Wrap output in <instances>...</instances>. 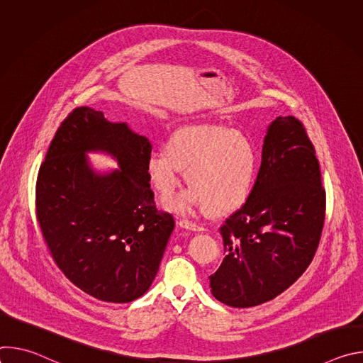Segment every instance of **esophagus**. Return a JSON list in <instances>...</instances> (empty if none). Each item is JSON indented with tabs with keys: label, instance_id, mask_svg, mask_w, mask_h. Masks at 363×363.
<instances>
[{
	"label": "esophagus",
	"instance_id": "34e87169",
	"mask_svg": "<svg viewBox=\"0 0 363 363\" xmlns=\"http://www.w3.org/2000/svg\"><path fill=\"white\" fill-rule=\"evenodd\" d=\"M178 224H179V227H182L185 230H192V231H202L203 230L202 225H199L198 223H192L189 220H181Z\"/></svg>",
	"mask_w": 363,
	"mask_h": 363
}]
</instances>
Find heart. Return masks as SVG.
Segmentation results:
<instances>
[{"label":"heart","instance_id":"b5f03b06","mask_svg":"<svg viewBox=\"0 0 363 363\" xmlns=\"http://www.w3.org/2000/svg\"><path fill=\"white\" fill-rule=\"evenodd\" d=\"M182 171L189 188L165 202L168 211L188 214L203 206L208 214H228L252 191L258 152L241 130L211 123L184 126L146 160L147 181L164 199L178 188Z\"/></svg>","mask_w":363,"mask_h":363}]
</instances>
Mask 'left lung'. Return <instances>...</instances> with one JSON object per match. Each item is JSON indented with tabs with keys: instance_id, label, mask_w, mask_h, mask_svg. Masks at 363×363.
<instances>
[{
	"instance_id": "1",
	"label": "left lung",
	"mask_w": 363,
	"mask_h": 363,
	"mask_svg": "<svg viewBox=\"0 0 363 363\" xmlns=\"http://www.w3.org/2000/svg\"><path fill=\"white\" fill-rule=\"evenodd\" d=\"M325 211L313 143L294 116L276 118L248 199L220 227L225 257L210 276L213 296L244 308L289 289L313 260Z\"/></svg>"
}]
</instances>
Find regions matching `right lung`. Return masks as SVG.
<instances>
[{
  "instance_id": "1",
  "label": "right lung",
  "mask_w": 363,
  "mask_h": 363,
  "mask_svg": "<svg viewBox=\"0 0 363 363\" xmlns=\"http://www.w3.org/2000/svg\"><path fill=\"white\" fill-rule=\"evenodd\" d=\"M87 151H105L119 170L96 173ZM147 138L90 108L57 129L35 186L37 220L53 260L84 293L129 303L150 287L175 221L155 208L146 175Z\"/></svg>"
}]
</instances>
